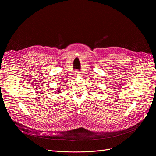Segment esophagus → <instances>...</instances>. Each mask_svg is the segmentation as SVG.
<instances>
[{"label": "esophagus", "instance_id": "esophagus-1", "mask_svg": "<svg viewBox=\"0 0 156 156\" xmlns=\"http://www.w3.org/2000/svg\"><path fill=\"white\" fill-rule=\"evenodd\" d=\"M75 76L76 77H79L80 73H79V71H76L75 72Z\"/></svg>", "mask_w": 156, "mask_h": 156}]
</instances>
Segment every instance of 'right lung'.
<instances>
[{
    "instance_id": "obj_1",
    "label": "right lung",
    "mask_w": 156,
    "mask_h": 156,
    "mask_svg": "<svg viewBox=\"0 0 156 156\" xmlns=\"http://www.w3.org/2000/svg\"><path fill=\"white\" fill-rule=\"evenodd\" d=\"M57 90V91H56V93H57V94H60V93H61V91L60 90V88H57V90Z\"/></svg>"
}]
</instances>
